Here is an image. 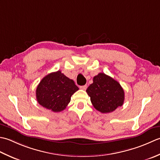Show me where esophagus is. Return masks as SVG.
I'll list each match as a JSON object with an SVG mask.
<instances>
[{
  "label": "esophagus",
  "mask_w": 160,
  "mask_h": 160,
  "mask_svg": "<svg viewBox=\"0 0 160 160\" xmlns=\"http://www.w3.org/2000/svg\"><path fill=\"white\" fill-rule=\"evenodd\" d=\"M87 85H84V86H80V88L81 89V90H86V88H87Z\"/></svg>",
  "instance_id": "34e87169"
}]
</instances>
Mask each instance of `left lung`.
Wrapping results in <instances>:
<instances>
[{
	"label": "left lung",
	"instance_id": "left-lung-1",
	"mask_svg": "<svg viewBox=\"0 0 160 160\" xmlns=\"http://www.w3.org/2000/svg\"><path fill=\"white\" fill-rule=\"evenodd\" d=\"M94 108L102 113H109L122 106L124 91L117 81L104 73L93 78V83L86 90Z\"/></svg>",
	"mask_w": 160,
	"mask_h": 160
}]
</instances>
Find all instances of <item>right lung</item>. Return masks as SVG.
I'll return each instance as SVG.
<instances>
[{
	"label": "right lung",
	"mask_w": 160,
	"mask_h": 160,
	"mask_svg": "<svg viewBox=\"0 0 160 160\" xmlns=\"http://www.w3.org/2000/svg\"><path fill=\"white\" fill-rule=\"evenodd\" d=\"M78 90L74 81L58 70L42 79L37 88L36 96L41 106L57 112L66 108L71 96Z\"/></svg>",
	"instance_id": "obj_1"
}]
</instances>
